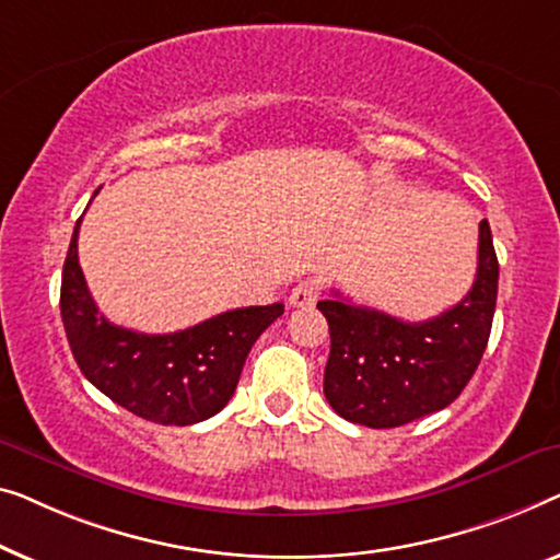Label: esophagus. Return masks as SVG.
<instances>
[{"label":"esophagus","instance_id":"esophagus-1","mask_svg":"<svg viewBox=\"0 0 560 560\" xmlns=\"http://www.w3.org/2000/svg\"><path fill=\"white\" fill-rule=\"evenodd\" d=\"M319 296V283L314 279H306V281H299L294 289H291L289 294V302L294 306H314V302H317Z\"/></svg>","mask_w":560,"mask_h":560}]
</instances>
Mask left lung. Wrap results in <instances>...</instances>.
Here are the masks:
<instances>
[{
  "label": "left lung",
  "mask_w": 560,
  "mask_h": 560,
  "mask_svg": "<svg viewBox=\"0 0 560 560\" xmlns=\"http://www.w3.org/2000/svg\"><path fill=\"white\" fill-rule=\"evenodd\" d=\"M500 264L490 223H479L477 277L469 294L427 322L335 296L317 304L329 325L325 396L342 419L393 429L446 408L475 375L490 340Z\"/></svg>",
  "instance_id": "obj_1"
}]
</instances>
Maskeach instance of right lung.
<instances>
[{
  "mask_svg": "<svg viewBox=\"0 0 560 560\" xmlns=\"http://www.w3.org/2000/svg\"><path fill=\"white\" fill-rule=\"evenodd\" d=\"M78 218L62 266L60 317L81 373L139 419L190 427L233 398L243 362L283 304L243 306L170 335L112 325L93 302L78 264Z\"/></svg>",
  "mask_w": 560,
  "mask_h": 560,
  "instance_id": "right-lung-1",
  "label": "right lung"
}]
</instances>
